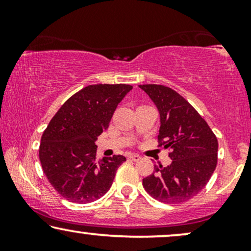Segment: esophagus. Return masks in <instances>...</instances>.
<instances>
[{"instance_id": "1", "label": "esophagus", "mask_w": 251, "mask_h": 251, "mask_svg": "<svg viewBox=\"0 0 251 251\" xmlns=\"http://www.w3.org/2000/svg\"><path fill=\"white\" fill-rule=\"evenodd\" d=\"M129 159H131L132 161H139L140 156L138 154H129Z\"/></svg>"}]
</instances>
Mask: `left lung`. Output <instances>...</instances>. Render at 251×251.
<instances>
[{"instance_id": "obj_1", "label": "left lung", "mask_w": 251, "mask_h": 251, "mask_svg": "<svg viewBox=\"0 0 251 251\" xmlns=\"http://www.w3.org/2000/svg\"><path fill=\"white\" fill-rule=\"evenodd\" d=\"M160 113V145L169 149L168 167L154 166L143 179L151 197L166 203H181L202 191L217 166L218 142L208 123L186 99L160 84L139 85Z\"/></svg>"}]
</instances>
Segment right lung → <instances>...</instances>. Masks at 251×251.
Masks as SVG:
<instances>
[{
	"label": "right lung",
	"mask_w": 251,
	"mask_h": 251,
	"mask_svg": "<svg viewBox=\"0 0 251 251\" xmlns=\"http://www.w3.org/2000/svg\"><path fill=\"white\" fill-rule=\"evenodd\" d=\"M129 84L88 85L64 102L44 130L40 145L43 173L61 197L90 203L107 193L123 155L96 159L95 142L108 128Z\"/></svg>",
	"instance_id": "1"
}]
</instances>
